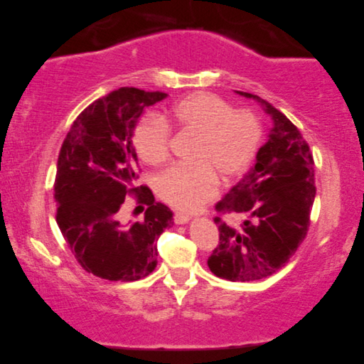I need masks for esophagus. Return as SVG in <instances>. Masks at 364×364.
Here are the masks:
<instances>
[{"label":"esophagus","mask_w":364,"mask_h":364,"mask_svg":"<svg viewBox=\"0 0 364 364\" xmlns=\"http://www.w3.org/2000/svg\"><path fill=\"white\" fill-rule=\"evenodd\" d=\"M191 217L189 215H184V213H175L173 221L175 225H186V223H189Z\"/></svg>","instance_id":"1"}]
</instances>
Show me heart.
I'll use <instances>...</instances> for the list:
<instances>
[{
  "instance_id": "1",
  "label": "heart",
  "mask_w": 364,
  "mask_h": 364,
  "mask_svg": "<svg viewBox=\"0 0 364 364\" xmlns=\"http://www.w3.org/2000/svg\"><path fill=\"white\" fill-rule=\"evenodd\" d=\"M160 117L147 115L134 130L139 160L158 166L169 155V127L200 134L193 160L197 164H175L156 180V192L175 209L197 210L217 193L218 178L230 180L252 163L262 141V123L250 110H234L228 101L208 92L178 100Z\"/></svg>"
}]
</instances>
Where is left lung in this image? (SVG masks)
<instances>
[{"label":"left lung","mask_w":364,"mask_h":364,"mask_svg":"<svg viewBox=\"0 0 364 364\" xmlns=\"http://www.w3.org/2000/svg\"><path fill=\"white\" fill-rule=\"evenodd\" d=\"M272 118L267 141L250 171L217 203L221 213H240L230 226L215 218L220 243L208 259L212 274L229 282H255L282 269L301 245L315 200L314 158L289 118L247 92Z\"/></svg>","instance_id":"left-lung-1"}]
</instances>
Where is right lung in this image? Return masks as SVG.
<instances>
[{
  "mask_svg": "<svg viewBox=\"0 0 364 364\" xmlns=\"http://www.w3.org/2000/svg\"><path fill=\"white\" fill-rule=\"evenodd\" d=\"M166 97L136 87L110 92L81 112L61 146L53 195L58 228L82 269L109 282L152 274L156 240L173 225L172 210L156 203L146 186H135L132 143L144 109ZM127 193H138L139 202L148 204L143 222L119 220Z\"/></svg>",
  "mask_w": 364,
  "mask_h": 364,
  "instance_id": "right-lung-1",
  "label": "right lung"
}]
</instances>
